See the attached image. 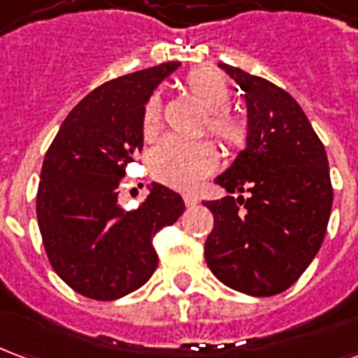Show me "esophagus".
Here are the masks:
<instances>
[{"label":"esophagus","instance_id":"obj_1","mask_svg":"<svg viewBox=\"0 0 358 358\" xmlns=\"http://www.w3.org/2000/svg\"><path fill=\"white\" fill-rule=\"evenodd\" d=\"M197 195L194 194H184V203H186V207H195L197 205Z\"/></svg>","mask_w":358,"mask_h":358}]
</instances>
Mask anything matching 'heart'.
I'll use <instances>...</instances> for the list:
<instances>
[{"label":"heart","mask_w":358,"mask_h":358,"mask_svg":"<svg viewBox=\"0 0 358 358\" xmlns=\"http://www.w3.org/2000/svg\"><path fill=\"white\" fill-rule=\"evenodd\" d=\"M186 86L207 113V130L230 153H238L249 143L251 128L248 118L236 115L230 107L232 90L224 74L217 69L201 66L184 78ZM161 126V103L155 95L149 97L141 110V134L153 140ZM218 153L209 141H184L178 138H164L151 153L149 166L155 180L166 186L189 189L217 169Z\"/></svg>","instance_id":"obj_1"}]
</instances>
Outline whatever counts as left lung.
Masks as SVG:
<instances>
[{
  "label": "left lung",
  "mask_w": 358,
  "mask_h": 358,
  "mask_svg": "<svg viewBox=\"0 0 358 358\" xmlns=\"http://www.w3.org/2000/svg\"><path fill=\"white\" fill-rule=\"evenodd\" d=\"M245 92L251 136L215 182L230 194L203 205L215 226L205 241L210 272L236 292H285L322 245L334 189L328 157L299 103L261 76L220 63Z\"/></svg>",
  "instance_id": "left-lung-1"
}]
</instances>
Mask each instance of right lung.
I'll return each instance as SVG.
<instances>
[{"instance_id":"1","label":"right lung","mask_w":358,"mask_h":358,"mask_svg":"<svg viewBox=\"0 0 358 358\" xmlns=\"http://www.w3.org/2000/svg\"><path fill=\"white\" fill-rule=\"evenodd\" d=\"M180 63L124 74L74 107L45 153L36 215L45 255L74 292L113 301L136 292L155 272V234L186 205L153 184L134 210L118 205V186L143 148L141 110L159 82Z\"/></svg>"}]
</instances>
